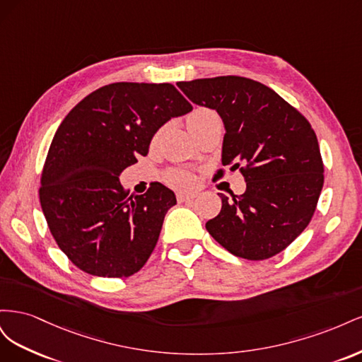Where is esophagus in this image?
Masks as SVG:
<instances>
[{
  "instance_id": "1",
  "label": "esophagus",
  "mask_w": 362,
  "mask_h": 362,
  "mask_svg": "<svg viewBox=\"0 0 362 362\" xmlns=\"http://www.w3.org/2000/svg\"><path fill=\"white\" fill-rule=\"evenodd\" d=\"M194 198H196V193H193V192H180V193H177L178 202H190Z\"/></svg>"
}]
</instances>
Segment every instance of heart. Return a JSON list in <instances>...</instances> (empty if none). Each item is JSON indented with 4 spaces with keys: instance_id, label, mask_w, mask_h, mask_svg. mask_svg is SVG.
I'll return each instance as SVG.
<instances>
[{
    "instance_id": "heart-1",
    "label": "heart",
    "mask_w": 362,
    "mask_h": 362,
    "mask_svg": "<svg viewBox=\"0 0 362 362\" xmlns=\"http://www.w3.org/2000/svg\"><path fill=\"white\" fill-rule=\"evenodd\" d=\"M217 116L216 112H213L211 108H206V107H198L194 108V110L187 116V127L189 129H192L193 127L199 125L204 120H206L208 117H213ZM168 182L175 185V187H190L194 182L193 175L190 172H185V170H169L168 172Z\"/></svg>"
}]
</instances>
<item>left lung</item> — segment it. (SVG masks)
I'll list each match as a JSON object with an SVG mask.
<instances>
[{"label":"left lung","instance_id":"obj_1","mask_svg":"<svg viewBox=\"0 0 362 362\" xmlns=\"http://www.w3.org/2000/svg\"><path fill=\"white\" fill-rule=\"evenodd\" d=\"M189 100L225 124L222 164L240 170L246 192L222 199L206 231L233 255L252 261L282 252L311 222L325 168L311 124L270 87L245 76L180 81ZM223 173L225 170H218Z\"/></svg>","mask_w":362,"mask_h":362}]
</instances>
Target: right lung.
Listing matches in <instances>:
<instances>
[{"label":"right lung","instance_id":"obj_1","mask_svg":"<svg viewBox=\"0 0 362 362\" xmlns=\"http://www.w3.org/2000/svg\"><path fill=\"white\" fill-rule=\"evenodd\" d=\"M192 108L169 83H113L63 119L43 164L39 199L54 240L80 270L128 278L145 266L177 198L160 182L128 196L119 175L148 154L161 125Z\"/></svg>","mask_w":362,"mask_h":362}]
</instances>
